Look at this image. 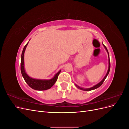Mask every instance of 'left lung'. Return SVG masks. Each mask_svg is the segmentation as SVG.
Masks as SVG:
<instances>
[{"label": "left lung", "mask_w": 129, "mask_h": 129, "mask_svg": "<svg viewBox=\"0 0 129 129\" xmlns=\"http://www.w3.org/2000/svg\"><path fill=\"white\" fill-rule=\"evenodd\" d=\"M103 44V46H104V47L105 48V50H107V52L108 53V57H109V67H108V71H107V73L106 74V75H105V76H104V77L103 78V79L101 80L100 82L99 83H97V84L93 85V87H91V88H82V87H80V86H79V85H77L76 84H75V86L77 88H79V89H81L82 90H84V91H90V90H94V89H96L97 88H98L99 87H100L101 85H102L103 83V82L104 81V80H105V79H106L107 76L108 75V74L109 73V72H110V58H109V52H108V50L107 48L106 47H105L104 44L102 43Z\"/></svg>", "instance_id": "1"}]
</instances>
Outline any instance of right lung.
I'll return each mask as SVG.
<instances>
[{"instance_id":"obj_1","label":"right lung","mask_w":129,"mask_h":129,"mask_svg":"<svg viewBox=\"0 0 129 129\" xmlns=\"http://www.w3.org/2000/svg\"><path fill=\"white\" fill-rule=\"evenodd\" d=\"M28 42H27V44L25 46L24 49L22 50V54H21L20 69H21L22 76L23 77H24V80L25 81L27 84L33 89L37 90H40V91L49 89L51 88L56 82L58 76L61 72V70H60V71H58L56 74H55V75L54 76V77L52 78V79H49V80L33 79V78L29 76L26 73L25 69V67H24V53L25 52L26 47L27 46V45H28Z\"/></svg>"}]
</instances>
